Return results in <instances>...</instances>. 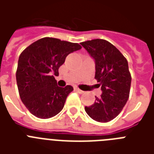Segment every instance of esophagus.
Returning <instances> with one entry per match:
<instances>
[{
    "label": "esophagus",
    "mask_w": 154,
    "mask_h": 154,
    "mask_svg": "<svg viewBox=\"0 0 154 154\" xmlns=\"http://www.w3.org/2000/svg\"><path fill=\"white\" fill-rule=\"evenodd\" d=\"M74 89L77 92V93H79V94H83V93H84V91H82V89H80L79 88H77V87H76V88H74Z\"/></svg>",
    "instance_id": "esophagus-1"
}]
</instances>
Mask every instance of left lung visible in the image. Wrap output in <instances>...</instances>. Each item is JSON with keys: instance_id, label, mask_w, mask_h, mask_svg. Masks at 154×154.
I'll return each instance as SVG.
<instances>
[{"instance_id": "obj_1", "label": "left lung", "mask_w": 154, "mask_h": 154, "mask_svg": "<svg viewBox=\"0 0 154 154\" xmlns=\"http://www.w3.org/2000/svg\"><path fill=\"white\" fill-rule=\"evenodd\" d=\"M95 60V79L102 94L85 110L92 119L109 122L123 109L129 97L131 74L126 58L110 42L94 39L81 43Z\"/></svg>"}]
</instances>
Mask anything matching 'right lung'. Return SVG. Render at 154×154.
Here are the masks:
<instances>
[{"label": "right lung", "mask_w": 154, "mask_h": 154, "mask_svg": "<svg viewBox=\"0 0 154 154\" xmlns=\"http://www.w3.org/2000/svg\"><path fill=\"white\" fill-rule=\"evenodd\" d=\"M82 49L77 43L44 37L20 53L16 72L19 95L28 110L42 119L50 118L62 110L71 85L57 86L53 75L69 53Z\"/></svg>", "instance_id": "add662e5"}]
</instances>
